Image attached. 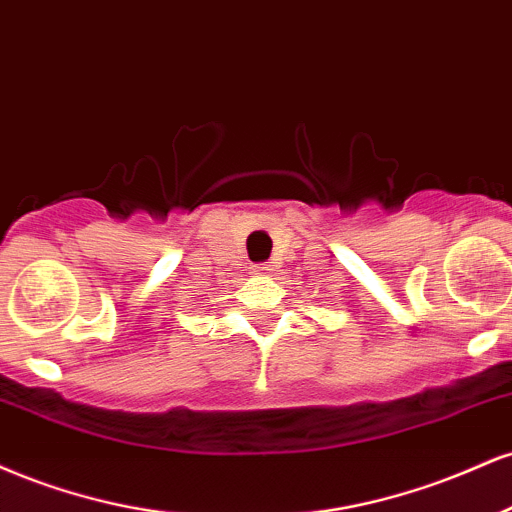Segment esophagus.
I'll return each mask as SVG.
<instances>
[{"label":"esophagus","instance_id":"obj_1","mask_svg":"<svg viewBox=\"0 0 512 512\" xmlns=\"http://www.w3.org/2000/svg\"><path fill=\"white\" fill-rule=\"evenodd\" d=\"M251 273H254V275H268L270 266H268V263H256V266H251Z\"/></svg>","mask_w":512,"mask_h":512}]
</instances>
